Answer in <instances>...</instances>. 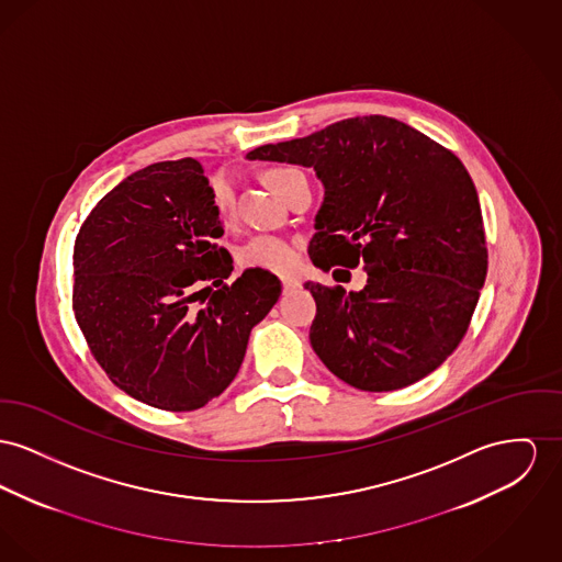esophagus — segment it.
Returning <instances> with one entry per match:
<instances>
[{"label":"esophagus","mask_w":562,"mask_h":562,"mask_svg":"<svg viewBox=\"0 0 562 562\" xmlns=\"http://www.w3.org/2000/svg\"><path fill=\"white\" fill-rule=\"evenodd\" d=\"M281 283H283V290H285V292H290V290L299 288V279H296V277H283V279H281Z\"/></svg>","instance_id":"obj_1"}]
</instances>
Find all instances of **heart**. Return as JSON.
Instances as JSON below:
<instances>
[{"label":"heart","instance_id":"1","mask_svg":"<svg viewBox=\"0 0 562 562\" xmlns=\"http://www.w3.org/2000/svg\"><path fill=\"white\" fill-rule=\"evenodd\" d=\"M292 168H274L266 175V183L274 186V181L279 177H283L285 172H290ZM211 193H213V204L220 211V215H227L234 202V191H232V183L225 175H217L211 181ZM296 249L294 245H290L288 240L279 238V236H270V234H262L251 238L243 251H240V262L249 268H263V270H272V272H288L294 263H296Z\"/></svg>","mask_w":562,"mask_h":562}]
</instances>
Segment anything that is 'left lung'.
<instances>
[{"label":"left lung","mask_w":562,"mask_h":562,"mask_svg":"<svg viewBox=\"0 0 562 562\" xmlns=\"http://www.w3.org/2000/svg\"><path fill=\"white\" fill-rule=\"evenodd\" d=\"M247 159L313 168L324 202L308 256L324 270L364 266L360 292L304 283L317 304L308 337L328 371L390 392L439 369L469 328L487 270L480 198L462 161L381 114L263 145Z\"/></svg>","instance_id":"8db88e82"}]
</instances>
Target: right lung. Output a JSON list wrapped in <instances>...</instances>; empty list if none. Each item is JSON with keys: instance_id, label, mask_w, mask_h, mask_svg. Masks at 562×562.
I'll list each match as a JSON object with an SVG mask.
<instances>
[{"instance_id": "right-lung-1", "label": "right lung", "mask_w": 562, "mask_h": 562, "mask_svg": "<svg viewBox=\"0 0 562 562\" xmlns=\"http://www.w3.org/2000/svg\"><path fill=\"white\" fill-rule=\"evenodd\" d=\"M220 211L195 159L159 161L123 179L76 236V322L109 379L132 398L193 412L238 373L249 335L281 281L234 266L217 247Z\"/></svg>"}]
</instances>
